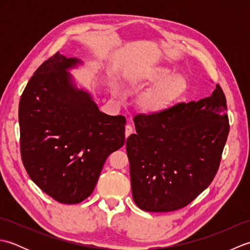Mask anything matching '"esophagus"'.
Wrapping results in <instances>:
<instances>
[{
    "label": "esophagus",
    "instance_id": "34e87169",
    "mask_svg": "<svg viewBox=\"0 0 250 250\" xmlns=\"http://www.w3.org/2000/svg\"><path fill=\"white\" fill-rule=\"evenodd\" d=\"M132 133H133V128H132V125H125V137L130 136Z\"/></svg>",
    "mask_w": 250,
    "mask_h": 250
}]
</instances>
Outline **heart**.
<instances>
[{"instance_id": "b5f03b06", "label": "heart", "mask_w": 250, "mask_h": 250, "mask_svg": "<svg viewBox=\"0 0 250 250\" xmlns=\"http://www.w3.org/2000/svg\"><path fill=\"white\" fill-rule=\"evenodd\" d=\"M168 70L161 66L148 67L137 72L131 78V83L142 86L148 83H156L155 86L141 95L140 107L147 113H159L167 108L174 101L186 92L187 81L182 75L168 76Z\"/></svg>"}]
</instances>
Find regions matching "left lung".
<instances>
[{"label":"left lung","mask_w":250,"mask_h":250,"mask_svg":"<svg viewBox=\"0 0 250 250\" xmlns=\"http://www.w3.org/2000/svg\"><path fill=\"white\" fill-rule=\"evenodd\" d=\"M136 134L126 139L132 195L141 209L183 208L216 176L229 134L227 100L217 84L198 102L178 103L134 117Z\"/></svg>","instance_id":"obj_1"}]
</instances>
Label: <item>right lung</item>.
Wrapping results in <instances>:
<instances>
[{
    "mask_svg": "<svg viewBox=\"0 0 250 250\" xmlns=\"http://www.w3.org/2000/svg\"><path fill=\"white\" fill-rule=\"evenodd\" d=\"M59 52L35 71L19 102L20 153L30 178L52 199L77 204L92 193L106 159L125 144L124 116L101 113L66 72Z\"/></svg>",
    "mask_w": 250,
    "mask_h": 250,
    "instance_id": "right-lung-1",
    "label": "right lung"
}]
</instances>
